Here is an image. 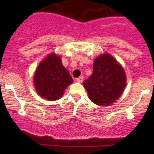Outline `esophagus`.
I'll use <instances>...</instances> for the list:
<instances>
[{
    "label": "esophagus",
    "instance_id": "esophagus-1",
    "mask_svg": "<svg viewBox=\"0 0 154 154\" xmlns=\"http://www.w3.org/2000/svg\"><path fill=\"white\" fill-rule=\"evenodd\" d=\"M83 80V76H80V77H79L78 78H77V81L78 82V83H82Z\"/></svg>",
    "mask_w": 154,
    "mask_h": 154
}]
</instances>
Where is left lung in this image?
Wrapping results in <instances>:
<instances>
[{
  "label": "left lung",
  "instance_id": "left-lung-1",
  "mask_svg": "<svg viewBox=\"0 0 154 154\" xmlns=\"http://www.w3.org/2000/svg\"><path fill=\"white\" fill-rule=\"evenodd\" d=\"M123 67L109 54L94 59L93 73L83 82L90 100L99 106H109L120 97L126 87Z\"/></svg>",
  "mask_w": 154,
  "mask_h": 154
}]
</instances>
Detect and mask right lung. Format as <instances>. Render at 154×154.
<instances>
[{"mask_svg": "<svg viewBox=\"0 0 154 154\" xmlns=\"http://www.w3.org/2000/svg\"><path fill=\"white\" fill-rule=\"evenodd\" d=\"M72 77L62 63L60 56L51 54L40 63L33 82L37 93L48 100L61 98L65 89L73 83Z\"/></svg>", "mask_w": 154, "mask_h": 154, "instance_id": "obj_1", "label": "right lung"}]
</instances>
